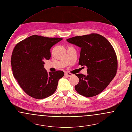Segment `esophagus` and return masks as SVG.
I'll list each match as a JSON object with an SVG mask.
<instances>
[{"mask_svg":"<svg viewBox=\"0 0 132 132\" xmlns=\"http://www.w3.org/2000/svg\"><path fill=\"white\" fill-rule=\"evenodd\" d=\"M65 76H67V77H71L72 76H73V74H71V73H68V72H66V73H65Z\"/></svg>","mask_w":132,"mask_h":132,"instance_id":"obj_1","label":"esophagus"}]
</instances>
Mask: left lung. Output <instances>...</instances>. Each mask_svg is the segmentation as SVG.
<instances>
[{
    "label": "left lung",
    "instance_id": "obj_1",
    "mask_svg": "<svg viewBox=\"0 0 132 132\" xmlns=\"http://www.w3.org/2000/svg\"><path fill=\"white\" fill-rule=\"evenodd\" d=\"M66 40L81 48L79 64L86 66L88 75L77 74L79 83L76 90L86 97L100 94L116 75L117 60L112 46L97 34L70 38Z\"/></svg>",
    "mask_w": 132,
    "mask_h": 132
}]
</instances>
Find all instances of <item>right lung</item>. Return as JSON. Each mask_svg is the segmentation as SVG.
Returning a JSON list of instances; mask_svg holds the SVG:
<instances>
[{"mask_svg": "<svg viewBox=\"0 0 132 132\" xmlns=\"http://www.w3.org/2000/svg\"><path fill=\"white\" fill-rule=\"evenodd\" d=\"M61 40L33 35L14 47L11 59L13 76L23 90L32 97L43 99L56 91L64 72H47L44 60L50 59L51 47Z\"/></svg>", "mask_w": 132, "mask_h": 132, "instance_id": "right-lung-1", "label": "right lung"}]
</instances>
